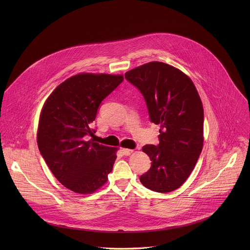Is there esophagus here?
<instances>
[{"label":"esophagus","mask_w":250,"mask_h":250,"mask_svg":"<svg viewBox=\"0 0 250 250\" xmlns=\"http://www.w3.org/2000/svg\"><path fill=\"white\" fill-rule=\"evenodd\" d=\"M121 151H122V153H123L125 156H129V155H131V154L134 152L132 149H128V148H123Z\"/></svg>","instance_id":"34e87169"}]
</instances>
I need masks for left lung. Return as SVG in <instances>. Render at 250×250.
Instances as JSON below:
<instances>
[{
    "mask_svg": "<svg viewBox=\"0 0 250 250\" xmlns=\"http://www.w3.org/2000/svg\"><path fill=\"white\" fill-rule=\"evenodd\" d=\"M125 79L142 92L151 122L160 125V143L143 147L152 163L140 180L154 191L175 190L190 175L203 147L199 94L185 73L160 62L126 72Z\"/></svg>",
    "mask_w": 250,
    "mask_h": 250,
    "instance_id": "8db88e82",
    "label": "left lung"
}]
</instances>
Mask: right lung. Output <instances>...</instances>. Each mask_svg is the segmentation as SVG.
<instances>
[{"mask_svg": "<svg viewBox=\"0 0 250 250\" xmlns=\"http://www.w3.org/2000/svg\"><path fill=\"white\" fill-rule=\"evenodd\" d=\"M122 75L81 73L62 83L44 103L37 145L52 173L72 191L97 190L112 170L118 148L94 143L92 123L101 102L122 82Z\"/></svg>", "mask_w": 250, "mask_h": 250, "instance_id": "right-lung-1", "label": "right lung"}]
</instances>
